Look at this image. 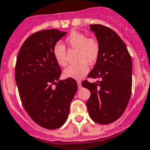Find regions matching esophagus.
<instances>
[{"label": "esophagus", "instance_id": "obj_1", "mask_svg": "<svg viewBox=\"0 0 150 150\" xmlns=\"http://www.w3.org/2000/svg\"><path fill=\"white\" fill-rule=\"evenodd\" d=\"M76 82H77L78 88H79V89H80V88H82V85H81V81L80 80H77V81H76Z\"/></svg>", "mask_w": 150, "mask_h": 150}]
</instances>
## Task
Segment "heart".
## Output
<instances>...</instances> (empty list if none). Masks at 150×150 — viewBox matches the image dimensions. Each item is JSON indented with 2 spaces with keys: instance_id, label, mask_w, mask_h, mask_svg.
Wrapping results in <instances>:
<instances>
[{
  "instance_id": "obj_1",
  "label": "heart",
  "mask_w": 150,
  "mask_h": 150,
  "mask_svg": "<svg viewBox=\"0 0 150 150\" xmlns=\"http://www.w3.org/2000/svg\"><path fill=\"white\" fill-rule=\"evenodd\" d=\"M65 44L71 49H77L76 61L78 62L70 65L63 71L65 78L81 79L89 71V65H93L100 54V43L96 38L89 37L79 31H71L65 39ZM53 56L57 63L65 67L68 63L67 49L61 43L55 44L52 50Z\"/></svg>"
}]
</instances>
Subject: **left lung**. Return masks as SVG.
I'll use <instances>...</instances> for the list:
<instances>
[{"mask_svg": "<svg viewBox=\"0 0 150 150\" xmlns=\"http://www.w3.org/2000/svg\"><path fill=\"white\" fill-rule=\"evenodd\" d=\"M100 43V54L88 77L82 81L91 92L86 102L93 121L108 125L119 119L127 107L132 92V59L126 45L113 30L101 24L90 25Z\"/></svg>", "mask_w": 150, "mask_h": 150, "instance_id": "1", "label": "left lung"}]
</instances>
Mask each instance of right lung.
Listing matches in <instances>:
<instances>
[{"mask_svg":"<svg viewBox=\"0 0 150 150\" xmlns=\"http://www.w3.org/2000/svg\"><path fill=\"white\" fill-rule=\"evenodd\" d=\"M65 34L54 28L37 31L24 41L17 57L15 80L23 106L45 129L65 124L77 90L73 78L59 80L62 71L52 54L53 47Z\"/></svg>","mask_w":150,"mask_h":150,"instance_id":"add662e5","label":"right lung"}]
</instances>
